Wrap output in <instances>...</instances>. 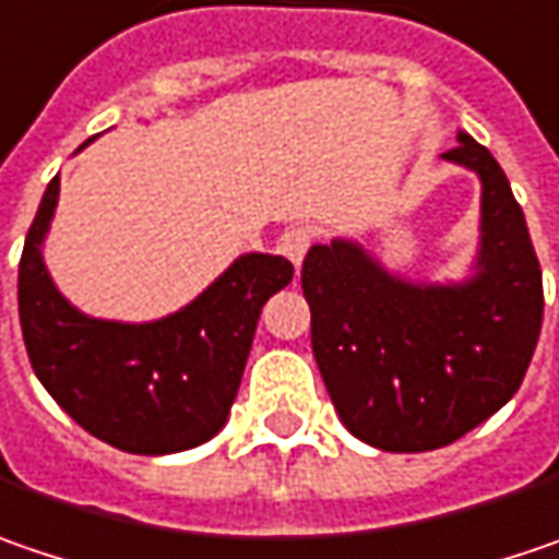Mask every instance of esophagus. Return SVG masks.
Listing matches in <instances>:
<instances>
[{
	"instance_id": "1",
	"label": "esophagus",
	"mask_w": 559,
	"mask_h": 559,
	"mask_svg": "<svg viewBox=\"0 0 559 559\" xmlns=\"http://www.w3.org/2000/svg\"><path fill=\"white\" fill-rule=\"evenodd\" d=\"M312 234L310 227H290V230H284V237H281V252L294 262V265H300L304 262V255H307V249L312 243Z\"/></svg>"
}]
</instances>
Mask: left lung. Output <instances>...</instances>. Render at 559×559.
Here are the masks:
<instances>
[{"instance_id":"8db88e82","label":"left lung","mask_w":559,"mask_h":559,"mask_svg":"<svg viewBox=\"0 0 559 559\" xmlns=\"http://www.w3.org/2000/svg\"><path fill=\"white\" fill-rule=\"evenodd\" d=\"M443 160L480 182L465 278L414 281L335 237L304 259L312 354L347 430L382 452L455 443L519 392L542 335V265L493 154L459 129Z\"/></svg>"}]
</instances>
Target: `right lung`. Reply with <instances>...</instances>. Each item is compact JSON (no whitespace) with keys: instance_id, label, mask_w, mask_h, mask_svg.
<instances>
[{"instance_id":"right-lung-1","label":"right lung","mask_w":559,"mask_h":559,"mask_svg":"<svg viewBox=\"0 0 559 559\" xmlns=\"http://www.w3.org/2000/svg\"><path fill=\"white\" fill-rule=\"evenodd\" d=\"M56 205L59 174L17 265V316L37 379L75 424L122 452L170 455L209 443L237 399L259 312L290 284L294 265L284 255L243 252L160 319L87 316L56 287L44 259Z\"/></svg>"}]
</instances>
